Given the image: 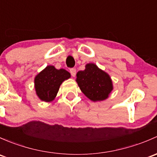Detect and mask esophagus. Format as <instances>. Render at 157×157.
<instances>
[{"label":"esophagus","instance_id":"34e87169","mask_svg":"<svg viewBox=\"0 0 157 157\" xmlns=\"http://www.w3.org/2000/svg\"><path fill=\"white\" fill-rule=\"evenodd\" d=\"M70 72H71V74L72 77H75V75H76V69L75 68L71 69Z\"/></svg>","mask_w":157,"mask_h":157}]
</instances>
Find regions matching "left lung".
<instances>
[{
  "instance_id": "1",
  "label": "left lung",
  "mask_w": 157,
  "mask_h": 157,
  "mask_svg": "<svg viewBox=\"0 0 157 157\" xmlns=\"http://www.w3.org/2000/svg\"><path fill=\"white\" fill-rule=\"evenodd\" d=\"M76 82L84 95L94 102L107 99L113 89L110 75L94 63L86 64L85 70L77 72Z\"/></svg>"
}]
</instances>
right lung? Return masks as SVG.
Returning <instances> with one entry per match:
<instances>
[{
  "mask_svg": "<svg viewBox=\"0 0 157 157\" xmlns=\"http://www.w3.org/2000/svg\"><path fill=\"white\" fill-rule=\"evenodd\" d=\"M71 77V74L63 68L48 65L34 77V89L37 97L43 101H52L56 97L61 84Z\"/></svg>",
  "mask_w": 157,
  "mask_h": 157,
  "instance_id": "1",
  "label": "right lung"
}]
</instances>
